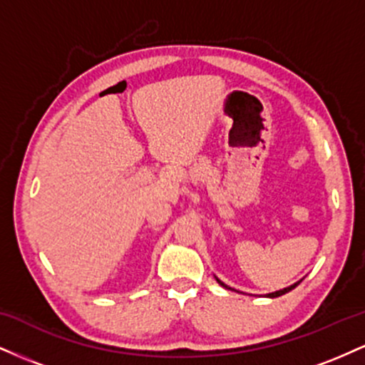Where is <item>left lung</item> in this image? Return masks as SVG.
<instances>
[{"mask_svg": "<svg viewBox=\"0 0 365 365\" xmlns=\"http://www.w3.org/2000/svg\"><path fill=\"white\" fill-rule=\"evenodd\" d=\"M216 282L221 284V287H225V288H228V290H233V288H230L228 284H225L223 282H221V279H217L216 278ZM300 282H302V279H300ZM300 282H297V283H293V284H290V287H287V288H283V290H278V292H273V293H267L266 297H269V299H276V297H282V295H284V293H288L290 290H293V288L297 287V284H300Z\"/></svg>", "mask_w": 365, "mask_h": 365, "instance_id": "left-lung-1", "label": "left lung"}]
</instances>
